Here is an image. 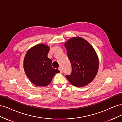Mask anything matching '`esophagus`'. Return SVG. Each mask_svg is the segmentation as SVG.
Returning a JSON list of instances; mask_svg holds the SVG:
<instances>
[{"instance_id": "esophagus-1", "label": "esophagus", "mask_w": 122, "mask_h": 122, "mask_svg": "<svg viewBox=\"0 0 122 122\" xmlns=\"http://www.w3.org/2000/svg\"><path fill=\"white\" fill-rule=\"evenodd\" d=\"M59 70H60V72H61V73H62V68H61V67H60V68H59Z\"/></svg>"}]
</instances>
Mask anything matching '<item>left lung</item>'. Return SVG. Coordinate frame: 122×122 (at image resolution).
I'll return each instance as SVG.
<instances>
[{"instance_id":"left-lung-1","label":"left lung","mask_w":122,"mask_h":122,"mask_svg":"<svg viewBox=\"0 0 122 122\" xmlns=\"http://www.w3.org/2000/svg\"><path fill=\"white\" fill-rule=\"evenodd\" d=\"M65 46L72 65V73L66 78L75 86H86L95 78L98 71L97 53L86 40L78 36L69 39Z\"/></svg>"}]
</instances>
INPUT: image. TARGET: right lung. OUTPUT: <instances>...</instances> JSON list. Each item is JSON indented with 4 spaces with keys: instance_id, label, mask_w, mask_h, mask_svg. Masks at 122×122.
Segmentation results:
<instances>
[{
    "instance_id": "right-lung-1",
    "label": "right lung",
    "mask_w": 122,
    "mask_h": 122,
    "mask_svg": "<svg viewBox=\"0 0 122 122\" xmlns=\"http://www.w3.org/2000/svg\"><path fill=\"white\" fill-rule=\"evenodd\" d=\"M49 50L48 45L40 44L30 48L25 55V73L29 80L36 86H48L54 75L60 72L52 67V61L47 56Z\"/></svg>"
}]
</instances>
